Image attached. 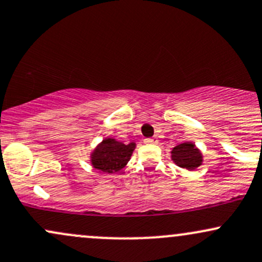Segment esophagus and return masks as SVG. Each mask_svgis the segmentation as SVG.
<instances>
[{"mask_svg": "<svg viewBox=\"0 0 262 262\" xmlns=\"http://www.w3.org/2000/svg\"><path fill=\"white\" fill-rule=\"evenodd\" d=\"M158 138H148V139H145V143L146 144H158Z\"/></svg>", "mask_w": 262, "mask_h": 262, "instance_id": "esophagus-1", "label": "esophagus"}]
</instances>
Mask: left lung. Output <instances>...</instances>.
Wrapping results in <instances>:
<instances>
[{
	"mask_svg": "<svg viewBox=\"0 0 262 262\" xmlns=\"http://www.w3.org/2000/svg\"><path fill=\"white\" fill-rule=\"evenodd\" d=\"M171 159L177 166L189 171L196 170L198 166L202 165L203 161L202 152L191 141H185L175 146L171 151Z\"/></svg>",
	"mask_w": 262,
	"mask_h": 262,
	"instance_id": "left-lung-1",
	"label": "left lung"
}]
</instances>
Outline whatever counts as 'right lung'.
I'll return each mask as SVG.
<instances>
[{
	"instance_id": "1",
	"label": "right lung",
	"mask_w": 262,
	"mask_h": 262,
	"mask_svg": "<svg viewBox=\"0 0 262 262\" xmlns=\"http://www.w3.org/2000/svg\"><path fill=\"white\" fill-rule=\"evenodd\" d=\"M134 141L124 144L113 138H106L96 146L91 154V164L96 170L104 173L118 172L122 170L133 154Z\"/></svg>"
}]
</instances>
